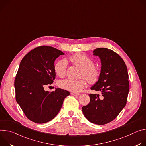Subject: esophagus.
I'll list each match as a JSON object with an SVG mask.
<instances>
[{
    "mask_svg": "<svg viewBox=\"0 0 146 146\" xmlns=\"http://www.w3.org/2000/svg\"><path fill=\"white\" fill-rule=\"evenodd\" d=\"M71 94L72 95H73V96H78V95H79V93H75V92H71Z\"/></svg>",
    "mask_w": 146,
    "mask_h": 146,
    "instance_id": "esophagus-1",
    "label": "esophagus"
}]
</instances>
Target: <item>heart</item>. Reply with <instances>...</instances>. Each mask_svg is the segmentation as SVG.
<instances>
[{"instance_id": "1", "label": "heart", "mask_w": 146, "mask_h": 146, "mask_svg": "<svg viewBox=\"0 0 146 146\" xmlns=\"http://www.w3.org/2000/svg\"><path fill=\"white\" fill-rule=\"evenodd\" d=\"M70 61L75 65L82 68V76L85 77L89 83L94 84L98 81L100 71L94 67V62L92 58L84 53H78L70 57ZM68 61L63 58L57 61L54 66V71L60 77H64L67 74ZM86 85V79L85 78L80 79H67L60 82V86L72 92H79Z\"/></svg>"}]
</instances>
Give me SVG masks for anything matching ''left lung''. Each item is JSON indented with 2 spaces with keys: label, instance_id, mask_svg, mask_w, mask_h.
I'll use <instances>...</instances> for the list:
<instances>
[{
  "label": "left lung",
  "instance_id": "obj_1",
  "mask_svg": "<svg viewBox=\"0 0 146 146\" xmlns=\"http://www.w3.org/2000/svg\"><path fill=\"white\" fill-rule=\"evenodd\" d=\"M99 57L101 70L99 78L90 89L101 92L90 94V103L82 108L90 122L104 125L114 120L125 107L129 93V76L126 64L115 52L106 48L94 50Z\"/></svg>",
  "mask_w": 146,
  "mask_h": 146
}]
</instances>
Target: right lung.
<instances>
[{"mask_svg":"<svg viewBox=\"0 0 146 146\" xmlns=\"http://www.w3.org/2000/svg\"><path fill=\"white\" fill-rule=\"evenodd\" d=\"M64 54L56 48L42 46L27 53L20 64L14 80L15 99L32 122L44 123L52 120L70 94L68 91L60 88L52 92L44 89L55 79L56 59Z\"/></svg>","mask_w":146,"mask_h":146,"instance_id":"obj_1","label":"right lung"}]
</instances>
